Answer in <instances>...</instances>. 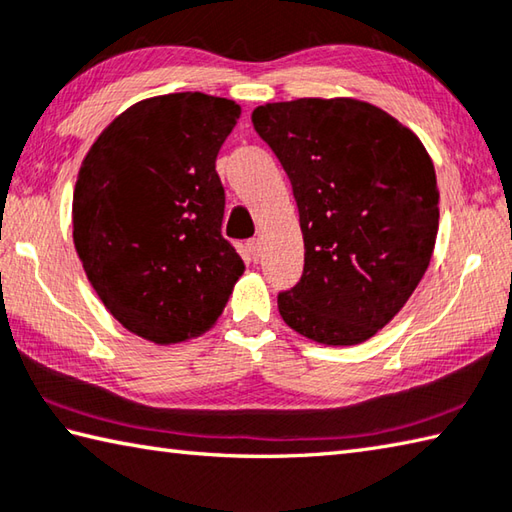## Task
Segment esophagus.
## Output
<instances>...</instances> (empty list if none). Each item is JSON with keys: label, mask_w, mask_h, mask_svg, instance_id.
I'll return each instance as SVG.
<instances>
[{"label": "esophagus", "mask_w": 512, "mask_h": 512, "mask_svg": "<svg viewBox=\"0 0 512 512\" xmlns=\"http://www.w3.org/2000/svg\"><path fill=\"white\" fill-rule=\"evenodd\" d=\"M247 249H249V254H252V258L254 260H258L260 258V240L258 238H252L247 243Z\"/></svg>", "instance_id": "1"}]
</instances>
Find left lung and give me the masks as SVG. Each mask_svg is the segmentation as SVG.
Listing matches in <instances>:
<instances>
[{
  "label": "left lung",
  "mask_w": 512,
  "mask_h": 512,
  "mask_svg": "<svg viewBox=\"0 0 512 512\" xmlns=\"http://www.w3.org/2000/svg\"><path fill=\"white\" fill-rule=\"evenodd\" d=\"M301 216L303 274L278 292L283 321L307 339L354 345L392 321L430 265L439 191L419 138L359 100L258 106Z\"/></svg>",
  "instance_id": "left-lung-1"
}]
</instances>
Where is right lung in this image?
<instances>
[{
  "mask_svg": "<svg viewBox=\"0 0 512 512\" xmlns=\"http://www.w3.org/2000/svg\"><path fill=\"white\" fill-rule=\"evenodd\" d=\"M240 106L205 93L149 98L115 118L82 162L73 240L100 301L129 332L180 343L209 330L243 274L223 236L216 158Z\"/></svg>",
  "mask_w": 512,
  "mask_h": 512,
  "instance_id": "add662e5",
  "label": "right lung"
}]
</instances>
